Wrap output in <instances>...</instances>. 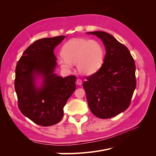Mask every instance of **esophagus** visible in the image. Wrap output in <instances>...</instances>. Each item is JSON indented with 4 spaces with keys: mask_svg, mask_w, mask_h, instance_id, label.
I'll return each instance as SVG.
<instances>
[{
    "mask_svg": "<svg viewBox=\"0 0 156 156\" xmlns=\"http://www.w3.org/2000/svg\"><path fill=\"white\" fill-rule=\"evenodd\" d=\"M77 83L79 84V85H81V84H82V80L81 79H77Z\"/></svg>",
    "mask_w": 156,
    "mask_h": 156,
    "instance_id": "34e87169",
    "label": "esophagus"
}]
</instances>
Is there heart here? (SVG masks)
Wrapping results in <instances>:
<instances>
[{
    "label": "heart",
    "mask_w": 156,
    "mask_h": 156,
    "mask_svg": "<svg viewBox=\"0 0 156 156\" xmlns=\"http://www.w3.org/2000/svg\"><path fill=\"white\" fill-rule=\"evenodd\" d=\"M62 53L63 56L58 60L61 67L70 69L72 64H77L80 73L91 75L101 67L105 51L97 40L73 38L64 44Z\"/></svg>",
    "instance_id": "heart-1"
}]
</instances>
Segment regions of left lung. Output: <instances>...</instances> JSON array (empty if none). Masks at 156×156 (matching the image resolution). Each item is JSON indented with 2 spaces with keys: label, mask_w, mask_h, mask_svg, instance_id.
<instances>
[{
  "label": "left lung",
  "mask_w": 156,
  "mask_h": 156,
  "mask_svg": "<svg viewBox=\"0 0 156 156\" xmlns=\"http://www.w3.org/2000/svg\"><path fill=\"white\" fill-rule=\"evenodd\" d=\"M88 34L102 40L106 55L100 69L86 77L83 86L91 112L100 119H110L130 105L136 87L135 61L129 49L108 33Z\"/></svg>",
  "instance_id": "obj_1"
}]
</instances>
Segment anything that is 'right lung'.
<instances>
[{"mask_svg": "<svg viewBox=\"0 0 156 156\" xmlns=\"http://www.w3.org/2000/svg\"><path fill=\"white\" fill-rule=\"evenodd\" d=\"M65 36L46 37L28 47L17 63L14 86L18 107L35 124L50 126L64 116L63 108L75 90V75L64 78L54 73L56 56L53 50ZM43 77L41 87L35 86L36 76Z\"/></svg>", "mask_w": 156, "mask_h": 156, "instance_id": "obj_1", "label": "right lung"}]
</instances>
